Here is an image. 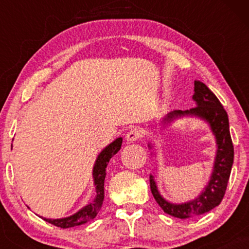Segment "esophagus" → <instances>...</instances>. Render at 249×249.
Returning <instances> with one entry per match:
<instances>
[{
	"mask_svg": "<svg viewBox=\"0 0 249 249\" xmlns=\"http://www.w3.org/2000/svg\"><path fill=\"white\" fill-rule=\"evenodd\" d=\"M126 141L127 142H136V141H139V139L142 138V131L139 130V128H131L130 131L126 133Z\"/></svg>",
	"mask_w": 249,
	"mask_h": 249,
	"instance_id": "34e87169",
	"label": "esophagus"
}]
</instances>
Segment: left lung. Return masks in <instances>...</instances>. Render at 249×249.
<instances>
[{
    "label": "left lung",
    "instance_id": "left-lung-1",
    "mask_svg": "<svg viewBox=\"0 0 249 249\" xmlns=\"http://www.w3.org/2000/svg\"><path fill=\"white\" fill-rule=\"evenodd\" d=\"M193 101L196 107L190 110H176L170 112L162 119L165 125L170 124L174 119L184 116H196L206 121L216 141V156L214 160L213 172L207 186L204 188L198 198L184 204H171L159 193L153 176H150V186L154 199L165 213L174 218L188 219L210 212L216 207L224 198L227 182L232 170L234 159V147L230 133V123L227 112L216 96L200 81H194ZM148 147H152L148 144Z\"/></svg>",
    "mask_w": 249,
    "mask_h": 249
}]
</instances>
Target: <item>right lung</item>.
Segmentation results:
<instances>
[{
    "mask_svg": "<svg viewBox=\"0 0 249 249\" xmlns=\"http://www.w3.org/2000/svg\"><path fill=\"white\" fill-rule=\"evenodd\" d=\"M122 142L123 138L119 137V138H117L115 142H112L110 145H107V146L98 154V157H97V160L95 162V166H93L92 171L93 181H95L97 193L95 200H93L92 202H90L89 205H87L85 207H83L82 210H79L77 213L72 214V215L62 219L44 218L45 221H48L49 224L53 226H57V227L69 228L83 225L85 224V222L92 220L93 218H96V215L98 214L99 210H101L103 205V200H104V180L105 176H107V170H105V168H107L110 159L121 150Z\"/></svg>",
    "mask_w": 249,
    "mask_h": 249,
    "instance_id": "right-lung-1",
    "label": "right lung"
}]
</instances>
